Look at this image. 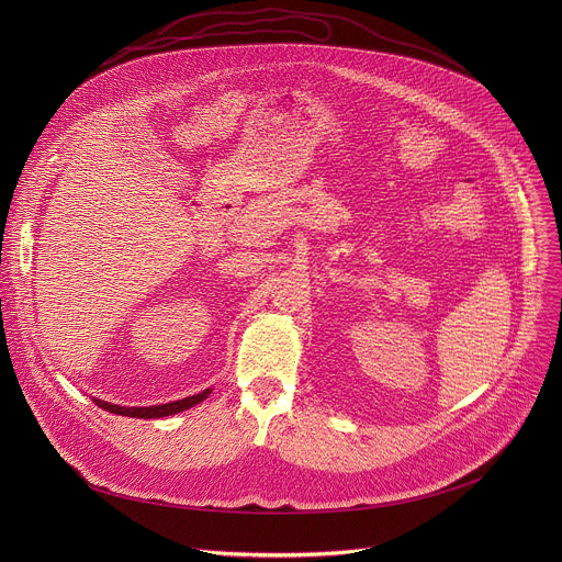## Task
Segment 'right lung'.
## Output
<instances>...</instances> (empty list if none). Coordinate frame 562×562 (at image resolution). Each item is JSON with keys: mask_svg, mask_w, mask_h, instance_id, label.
Segmentation results:
<instances>
[{"mask_svg": "<svg viewBox=\"0 0 562 562\" xmlns=\"http://www.w3.org/2000/svg\"><path fill=\"white\" fill-rule=\"evenodd\" d=\"M211 393V389H204L202 393H195V395H189L184 400H176V403H167V405H153V407H120V405H111V403H104V400H95V405L111 412V414H117V416H128V418H167V416H173V414H180L184 409H191L195 407L198 403H202V400Z\"/></svg>", "mask_w": 562, "mask_h": 562, "instance_id": "1", "label": "right lung"}]
</instances>
